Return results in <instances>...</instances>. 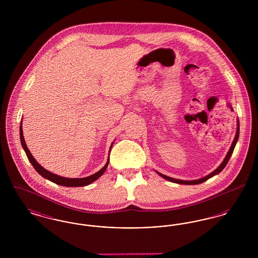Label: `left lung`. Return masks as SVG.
<instances>
[{
  "instance_id": "1",
  "label": "left lung",
  "mask_w": 258,
  "mask_h": 258,
  "mask_svg": "<svg viewBox=\"0 0 258 258\" xmlns=\"http://www.w3.org/2000/svg\"><path fill=\"white\" fill-rule=\"evenodd\" d=\"M238 122V126H237V132H236V135H235V138H234L233 142H232V144H231V147L229 149V151H228V153H227V155H226V157H225V159L223 160V161L221 162V165L215 170V171L212 172V173H210L208 176H205V177H203V178H201V179H198V180H192V181H184V180H179V179H174V178H170V177H168V176H165V175H163V174H161L160 172H157L160 176H161L162 178H164V179H166V180H168V181H170L172 183H176V184H201V183H203V182H205V181H207L208 179L210 178H212L213 176H215V175H217V174H219L220 172H221V170L226 166V164H227V162L229 161V159H230V157H231V155H232V153H233L234 148L236 146V143H237V141H238V138H239V131H240V126H239V121H237Z\"/></svg>"
}]
</instances>
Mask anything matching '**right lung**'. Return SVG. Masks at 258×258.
<instances>
[{"label": "right lung", "mask_w": 258, "mask_h": 258, "mask_svg": "<svg viewBox=\"0 0 258 258\" xmlns=\"http://www.w3.org/2000/svg\"><path fill=\"white\" fill-rule=\"evenodd\" d=\"M20 141H21V144H22V147L24 149L25 153L27 155V158L28 160H30V162L32 163V165L34 166V168L37 170V173L39 175H41L43 178L49 180L51 182L55 183V184H60V185H63V186H84L87 184H92L93 182H95L96 180H98V178L104 173V171L106 170L107 168V165L109 163V159L107 160L106 164L99 170V171L91 175V176H88L85 178H64V177H61V176H58L52 172L46 170L45 168H43L37 160H35V158L32 156L31 152L29 151V149L26 145V142L24 140V136H23V131H22V122L20 124ZM113 143L111 144V147H112Z\"/></svg>", "instance_id": "right-lung-1"}]
</instances>
